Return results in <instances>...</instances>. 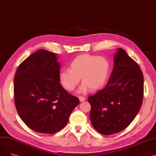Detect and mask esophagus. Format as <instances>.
I'll return each instance as SVG.
<instances>
[{
	"instance_id": "esophagus-1",
	"label": "esophagus",
	"mask_w": 156,
	"mask_h": 156,
	"mask_svg": "<svg viewBox=\"0 0 156 156\" xmlns=\"http://www.w3.org/2000/svg\"><path fill=\"white\" fill-rule=\"evenodd\" d=\"M78 98H79V100H80V101H84L85 100V97H82V96H79Z\"/></svg>"
}]
</instances>
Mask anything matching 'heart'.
I'll list each match as a JSON object with an SVG mask.
<instances>
[{
    "mask_svg": "<svg viewBox=\"0 0 156 156\" xmlns=\"http://www.w3.org/2000/svg\"><path fill=\"white\" fill-rule=\"evenodd\" d=\"M111 64L105 57L83 54L76 57L70 63V68L62 70L59 80L68 91H73L79 83L80 78L83 83L79 92H85L89 88L95 90L102 87L107 80Z\"/></svg>",
    "mask_w": 156,
    "mask_h": 156,
    "instance_id": "1",
    "label": "heart"
}]
</instances>
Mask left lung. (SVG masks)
Listing matches in <instances>:
<instances>
[{"label": "left lung", "mask_w": 156, "mask_h": 156, "mask_svg": "<svg viewBox=\"0 0 156 156\" xmlns=\"http://www.w3.org/2000/svg\"><path fill=\"white\" fill-rule=\"evenodd\" d=\"M114 61L107 85L88 97L92 125L105 135L126 128L137 115L143 101L144 76L138 64L120 48Z\"/></svg>", "instance_id": "left-lung-1"}]
</instances>
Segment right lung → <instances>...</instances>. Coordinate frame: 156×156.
<instances>
[{
    "mask_svg": "<svg viewBox=\"0 0 156 156\" xmlns=\"http://www.w3.org/2000/svg\"><path fill=\"white\" fill-rule=\"evenodd\" d=\"M55 53L40 49L24 60L14 78V98L20 118L36 132L53 134L67 124L78 98L59 82Z\"/></svg>",
    "mask_w": 156,
    "mask_h": 156,
    "instance_id": "right-lung-1",
    "label": "right lung"
}]
</instances>
